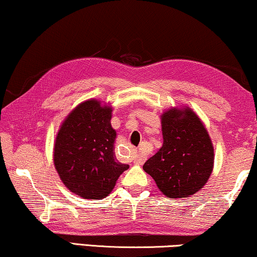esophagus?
Returning a JSON list of instances; mask_svg holds the SVG:
<instances>
[{
	"label": "esophagus",
	"instance_id": "1",
	"mask_svg": "<svg viewBox=\"0 0 257 257\" xmlns=\"http://www.w3.org/2000/svg\"><path fill=\"white\" fill-rule=\"evenodd\" d=\"M132 160L136 165H143L144 161H145V157H144L143 154L135 153V154H133V157H132Z\"/></svg>",
	"mask_w": 257,
	"mask_h": 257
}]
</instances>
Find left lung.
<instances>
[{"instance_id":"obj_1","label":"left lung","mask_w":257,"mask_h":257,"mask_svg":"<svg viewBox=\"0 0 257 257\" xmlns=\"http://www.w3.org/2000/svg\"><path fill=\"white\" fill-rule=\"evenodd\" d=\"M161 130L163 146L144 164V171L166 196L195 194L214 167V147L205 125L189 107H173L161 114Z\"/></svg>"}]
</instances>
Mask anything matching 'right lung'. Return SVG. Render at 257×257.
I'll return each mask as SVG.
<instances>
[{"mask_svg":"<svg viewBox=\"0 0 257 257\" xmlns=\"http://www.w3.org/2000/svg\"><path fill=\"white\" fill-rule=\"evenodd\" d=\"M112 107L89 99L70 112L54 146V164L63 184L83 199H104L128 165L114 156L117 133Z\"/></svg>","mask_w":257,"mask_h":257,"instance_id":"obj_1","label":"right lung"}]
</instances>
